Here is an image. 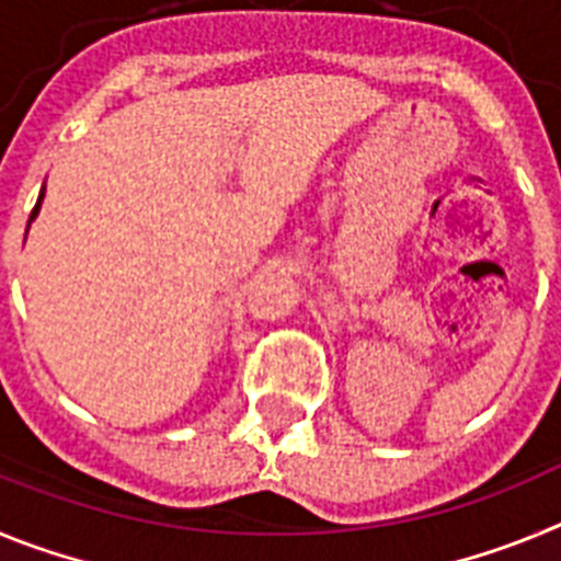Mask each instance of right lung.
I'll list each match as a JSON object with an SVG mask.
<instances>
[{"instance_id":"right-lung-1","label":"right lung","mask_w":561,"mask_h":561,"mask_svg":"<svg viewBox=\"0 0 561 561\" xmlns=\"http://www.w3.org/2000/svg\"><path fill=\"white\" fill-rule=\"evenodd\" d=\"M42 199H44V193H42V196H38V202H36V207H33V213H30L27 227H30V221H33V219H36V216H38V207H42Z\"/></svg>"}]
</instances>
